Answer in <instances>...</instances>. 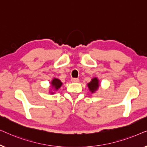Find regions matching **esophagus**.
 I'll list each match as a JSON object with an SVG mask.
<instances>
[{
    "mask_svg": "<svg viewBox=\"0 0 147 147\" xmlns=\"http://www.w3.org/2000/svg\"><path fill=\"white\" fill-rule=\"evenodd\" d=\"M80 80L78 78H72L71 82H79Z\"/></svg>",
    "mask_w": 147,
    "mask_h": 147,
    "instance_id": "34e87169",
    "label": "esophagus"
}]
</instances>
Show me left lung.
<instances>
[{
	"mask_svg": "<svg viewBox=\"0 0 147 147\" xmlns=\"http://www.w3.org/2000/svg\"><path fill=\"white\" fill-rule=\"evenodd\" d=\"M99 86V80L97 78H94L93 79H92L91 82L88 84V87L92 93H94L98 89Z\"/></svg>",
	"mask_w": 147,
	"mask_h": 147,
	"instance_id": "left-lung-1",
	"label": "left lung"
}]
</instances>
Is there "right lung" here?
<instances>
[{
    "instance_id": "1",
    "label": "right lung",
    "mask_w": 147,
    "mask_h": 147,
    "mask_svg": "<svg viewBox=\"0 0 147 147\" xmlns=\"http://www.w3.org/2000/svg\"><path fill=\"white\" fill-rule=\"evenodd\" d=\"M52 88H53L55 90H57L62 86V82L57 78H53L51 82ZM51 94H53V92H51Z\"/></svg>"
}]
</instances>
